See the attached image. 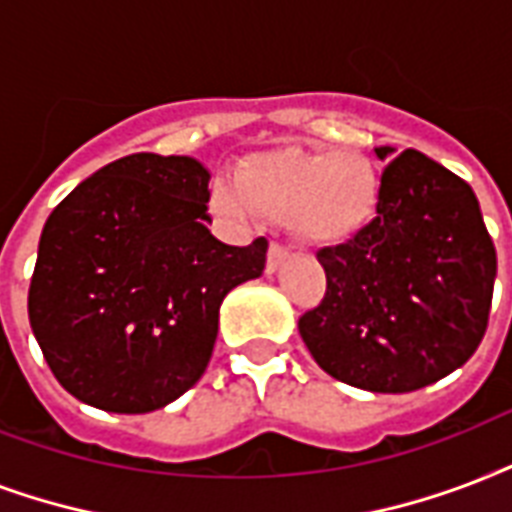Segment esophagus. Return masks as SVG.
<instances>
[{
	"label": "esophagus",
	"instance_id": "obj_1",
	"mask_svg": "<svg viewBox=\"0 0 512 512\" xmlns=\"http://www.w3.org/2000/svg\"><path fill=\"white\" fill-rule=\"evenodd\" d=\"M285 259H288V251H285L283 245H277V243L269 245V253H267V272H269V275H272V272H277V269H280V264H283Z\"/></svg>",
	"mask_w": 512,
	"mask_h": 512
}]
</instances>
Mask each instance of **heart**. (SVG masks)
Segmentation results:
<instances>
[{
    "label": "heart",
    "mask_w": 512,
    "mask_h": 512,
    "mask_svg": "<svg viewBox=\"0 0 512 512\" xmlns=\"http://www.w3.org/2000/svg\"><path fill=\"white\" fill-rule=\"evenodd\" d=\"M382 178L363 152L283 146L240 162L229 186H216L213 211L243 221L251 213L288 224L315 248L352 243L374 224Z\"/></svg>",
    "instance_id": "heart-1"
}]
</instances>
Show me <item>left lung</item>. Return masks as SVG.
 Here are the masks:
<instances>
[{
  "label": "left lung",
  "mask_w": 512,
  "mask_h": 512,
  "mask_svg": "<svg viewBox=\"0 0 512 512\" xmlns=\"http://www.w3.org/2000/svg\"><path fill=\"white\" fill-rule=\"evenodd\" d=\"M390 160L392 146H376ZM326 296L299 334L326 374L368 392H414L465 366L489 323L497 251L478 197L417 149L382 173L374 224L323 248Z\"/></svg>",
  "instance_id": "obj_1"
}]
</instances>
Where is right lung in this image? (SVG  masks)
<instances>
[{
    "label": "right lung",
    "mask_w": 512,
    "mask_h": 512,
    "mask_svg": "<svg viewBox=\"0 0 512 512\" xmlns=\"http://www.w3.org/2000/svg\"><path fill=\"white\" fill-rule=\"evenodd\" d=\"M211 173L194 157L138 152L95 170L45 221L29 320L66 392L146 414L197 384L221 301L267 264V240L211 235Z\"/></svg>",
    "instance_id": "1"
}]
</instances>
